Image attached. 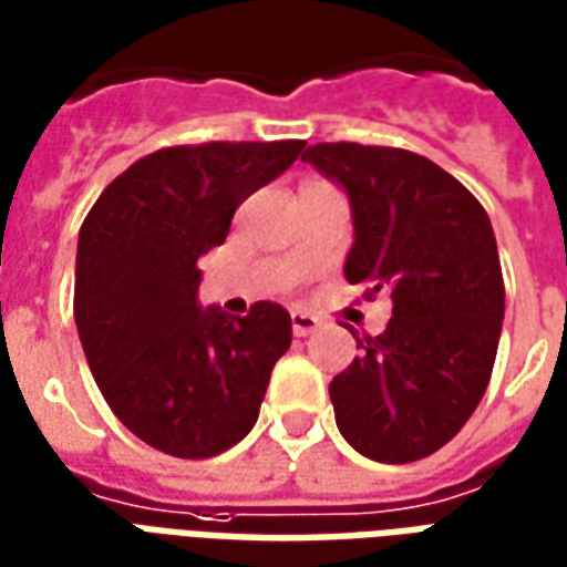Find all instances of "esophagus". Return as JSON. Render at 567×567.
Returning a JSON list of instances; mask_svg holds the SVG:
<instances>
[{
  "instance_id": "1",
  "label": "esophagus",
  "mask_w": 567,
  "mask_h": 567,
  "mask_svg": "<svg viewBox=\"0 0 567 567\" xmlns=\"http://www.w3.org/2000/svg\"><path fill=\"white\" fill-rule=\"evenodd\" d=\"M289 320H292V334L296 338H305V334H311L317 326H320V320L313 317V313H305V311H292L289 313Z\"/></svg>"
}]
</instances>
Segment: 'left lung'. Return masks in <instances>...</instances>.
<instances>
[{"instance_id": "1", "label": "left lung", "mask_w": 567, "mask_h": 567, "mask_svg": "<svg viewBox=\"0 0 567 567\" xmlns=\"http://www.w3.org/2000/svg\"><path fill=\"white\" fill-rule=\"evenodd\" d=\"M301 159L350 202L344 278L392 299L386 329L357 338L362 353L329 383L338 432L374 462H416L468 423L493 374L504 320L493 223L420 153L338 142Z\"/></svg>"}]
</instances>
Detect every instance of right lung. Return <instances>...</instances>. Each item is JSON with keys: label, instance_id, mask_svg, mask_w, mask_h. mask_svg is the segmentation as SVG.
<instances>
[{"label": "right lung", "instance_id": "right-lung-1", "mask_svg": "<svg viewBox=\"0 0 567 567\" xmlns=\"http://www.w3.org/2000/svg\"><path fill=\"white\" fill-rule=\"evenodd\" d=\"M301 147H165L114 177L81 226L74 323L84 357L120 423L168 456L208 458L238 444L289 350L280 305L256 301L247 317L205 308L198 262Z\"/></svg>", "mask_w": 567, "mask_h": 567}]
</instances>
